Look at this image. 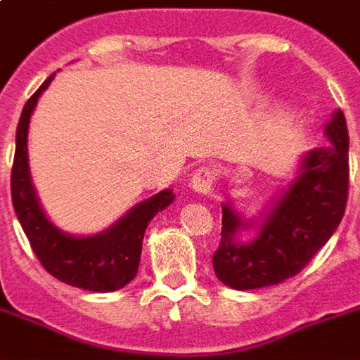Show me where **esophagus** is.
<instances>
[{
  "label": "esophagus",
  "mask_w": 360,
  "mask_h": 360,
  "mask_svg": "<svg viewBox=\"0 0 360 360\" xmlns=\"http://www.w3.org/2000/svg\"><path fill=\"white\" fill-rule=\"evenodd\" d=\"M214 181H216V173L210 167H200L191 177V188L196 195H208L214 187Z\"/></svg>",
  "instance_id": "esophagus-1"
}]
</instances>
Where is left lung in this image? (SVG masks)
<instances>
[{
  "instance_id": "left-lung-1",
  "label": "left lung",
  "mask_w": 360,
  "mask_h": 360,
  "mask_svg": "<svg viewBox=\"0 0 360 360\" xmlns=\"http://www.w3.org/2000/svg\"><path fill=\"white\" fill-rule=\"evenodd\" d=\"M324 136L330 144L299 158L293 177L258 216H245L231 200L221 202V241L212 264L224 285L237 291L278 285L297 276L338 229L349 187L343 111H333Z\"/></svg>"
}]
</instances>
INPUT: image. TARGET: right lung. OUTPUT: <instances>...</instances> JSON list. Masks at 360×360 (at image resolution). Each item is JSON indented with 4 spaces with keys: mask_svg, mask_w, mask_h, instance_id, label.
Returning <instances> with one entry per match:
<instances>
[{
    "mask_svg": "<svg viewBox=\"0 0 360 360\" xmlns=\"http://www.w3.org/2000/svg\"><path fill=\"white\" fill-rule=\"evenodd\" d=\"M53 77L56 73L46 79L25 103L20 113L11 172L13 208L34 255L53 278L86 291L111 293L134 279L141 264L142 239L146 227L158 212L165 210L175 200V195L172 188H164L146 200L134 204L115 224L98 233L73 235L56 226L44 212L36 195L28 165L30 117Z\"/></svg>",
    "mask_w": 360,
    "mask_h": 360,
    "instance_id": "add662e5",
    "label": "right lung"
}]
</instances>
